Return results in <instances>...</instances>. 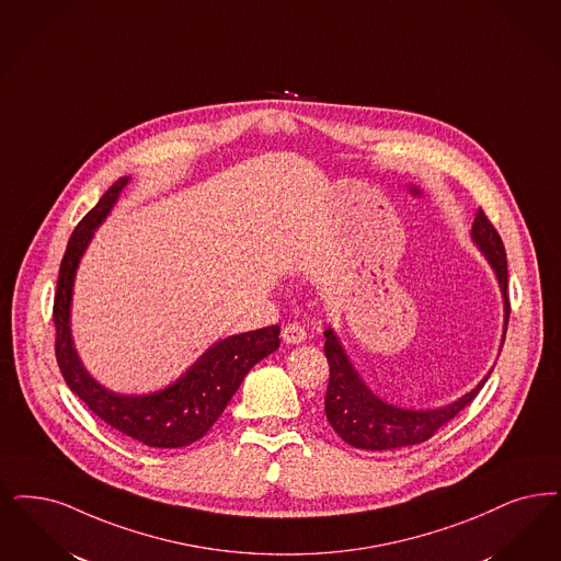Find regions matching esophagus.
<instances>
[{"instance_id":"obj_1","label":"esophagus","mask_w":561,"mask_h":561,"mask_svg":"<svg viewBox=\"0 0 561 561\" xmlns=\"http://www.w3.org/2000/svg\"><path fill=\"white\" fill-rule=\"evenodd\" d=\"M282 337L286 344H300L307 340V332L302 325L298 323H288L284 330H282Z\"/></svg>"}]
</instances>
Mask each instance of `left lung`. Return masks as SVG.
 Returning <instances> with one entry per match:
<instances>
[{"label": "left lung", "instance_id": "obj_1", "mask_svg": "<svg viewBox=\"0 0 561 561\" xmlns=\"http://www.w3.org/2000/svg\"><path fill=\"white\" fill-rule=\"evenodd\" d=\"M470 238L473 247L482 252V256L491 265L501 290V300H503L501 346H503L507 321H510L507 256L496 229L480 208L476 210ZM323 336H325V357L330 363V383L325 392L328 422L346 445L363 448V450H392V448L411 447V445L424 443L438 427L450 422L466 404H470L471 399L478 394V390L491 376L489 371L471 390L453 403L432 407V409H411V407L407 409V407L383 401L365 383L353 360L348 359L334 328H328Z\"/></svg>", "mask_w": 561, "mask_h": 561}]
</instances>
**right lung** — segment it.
<instances>
[{
  "mask_svg": "<svg viewBox=\"0 0 561 561\" xmlns=\"http://www.w3.org/2000/svg\"><path fill=\"white\" fill-rule=\"evenodd\" d=\"M129 181L131 178L116 181L68 240L54 298L56 357L68 388L108 426L148 447H187L219 420L248 371L279 348V325L217 340L178 380L152 392L125 394L95 380L72 337L75 277L95 231L113 215Z\"/></svg>",
  "mask_w": 561,
  "mask_h": 561,
  "instance_id": "add662e5",
  "label": "right lung"
}]
</instances>
